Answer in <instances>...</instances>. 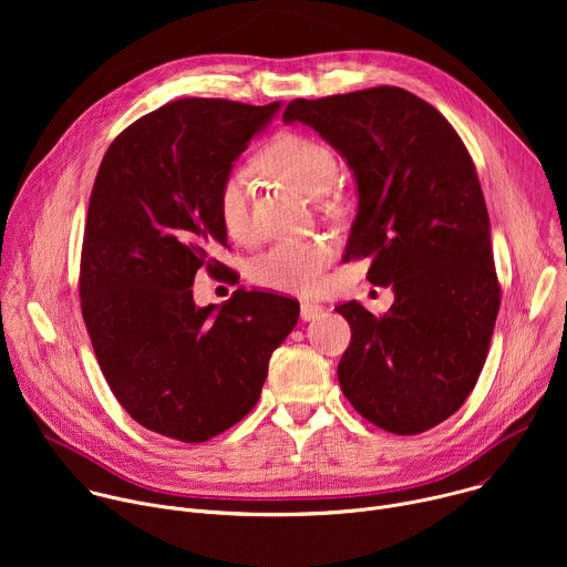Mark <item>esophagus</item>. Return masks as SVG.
I'll use <instances>...</instances> for the list:
<instances>
[{"mask_svg": "<svg viewBox=\"0 0 567 567\" xmlns=\"http://www.w3.org/2000/svg\"><path fill=\"white\" fill-rule=\"evenodd\" d=\"M322 311H326V307L318 305V302H302L300 305V316L302 320H316L322 316Z\"/></svg>", "mask_w": 567, "mask_h": 567, "instance_id": "obj_1", "label": "esophagus"}]
</instances>
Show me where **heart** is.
I'll use <instances>...</instances> for the list:
<instances>
[{
    "instance_id": "obj_1",
    "label": "heart",
    "mask_w": 567,
    "mask_h": 567,
    "mask_svg": "<svg viewBox=\"0 0 567 567\" xmlns=\"http://www.w3.org/2000/svg\"><path fill=\"white\" fill-rule=\"evenodd\" d=\"M260 166L318 199L326 197L339 179L337 154L318 138L305 134H282L260 154ZM215 210L224 233L235 241H247L251 224V188L241 171H230L217 186ZM334 260L328 239H282L260 254L249 269L256 285L285 293H313L326 280V269Z\"/></svg>"
}]
</instances>
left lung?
I'll list each match as a JSON object with an SVG mask.
<instances>
[{"mask_svg":"<svg viewBox=\"0 0 567 567\" xmlns=\"http://www.w3.org/2000/svg\"><path fill=\"white\" fill-rule=\"evenodd\" d=\"M282 121L313 127L348 161L359 213L346 262L370 258L368 280L394 291L383 316L357 300L337 307L352 330L341 390L374 426L424 433L471 394L501 307L471 154L433 105L401 87L296 99Z\"/></svg>","mask_w":567,"mask_h":567,"instance_id":"1","label":"left lung"}]
</instances>
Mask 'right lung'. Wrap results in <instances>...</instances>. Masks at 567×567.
Returning <instances> with one entry per match:
<instances>
[{"instance_id":"obj_1","label":"right lung","mask_w":567,"mask_h":567,"mask_svg":"<svg viewBox=\"0 0 567 567\" xmlns=\"http://www.w3.org/2000/svg\"><path fill=\"white\" fill-rule=\"evenodd\" d=\"M280 103L182 99L125 127L99 168L80 256V307L99 365L127 415L206 442L260 399L274 350L296 328L293 298L237 289L197 307L199 269L226 247L215 193Z\"/></svg>"}]
</instances>
